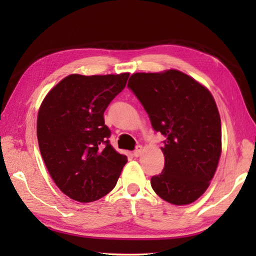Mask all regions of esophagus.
<instances>
[{
    "mask_svg": "<svg viewBox=\"0 0 256 256\" xmlns=\"http://www.w3.org/2000/svg\"><path fill=\"white\" fill-rule=\"evenodd\" d=\"M142 150H144V148H142V146H136V150L133 151L134 157H140L141 154H142Z\"/></svg>",
    "mask_w": 256,
    "mask_h": 256,
    "instance_id": "1",
    "label": "esophagus"
}]
</instances>
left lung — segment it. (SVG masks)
Masks as SVG:
<instances>
[{
    "label": "left lung",
    "instance_id": "left-lung-1",
    "mask_svg": "<svg viewBox=\"0 0 256 256\" xmlns=\"http://www.w3.org/2000/svg\"><path fill=\"white\" fill-rule=\"evenodd\" d=\"M128 86L166 140L164 167L151 177L162 200L176 206L198 200L214 177L222 154V120L212 94L177 70L134 73Z\"/></svg>",
    "mask_w": 256,
    "mask_h": 256
}]
</instances>
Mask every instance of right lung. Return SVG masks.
I'll return each mask as SVG.
<instances>
[{"mask_svg":"<svg viewBox=\"0 0 256 256\" xmlns=\"http://www.w3.org/2000/svg\"><path fill=\"white\" fill-rule=\"evenodd\" d=\"M122 74H71L47 94L38 112L42 157L58 188L79 202H92L115 188L126 156L116 152L104 112L128 79Z\"/></svg>","mask_w":256,"mask_h":256,"instance_id":"1","label":"right lung"}]
</instances>
